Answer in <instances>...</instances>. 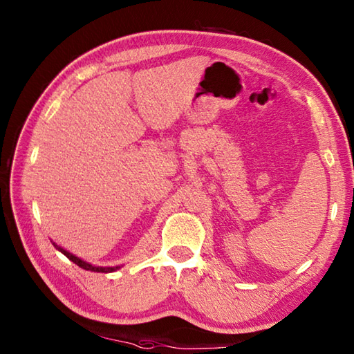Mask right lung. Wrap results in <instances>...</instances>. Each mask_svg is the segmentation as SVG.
Here are the masks:
<instances>
[{"mask_svg": "<svg viewBox=\"0 0 354 354\" xmlns=\"http://www.w3.org/2000/svg\"><path fill=\"white\" fill-rule=\"evenodd\" d=\"M53 245H55V248L57 251H61L65 257H68L73 263H76L77 266H80L82 269H85V270H91V272H114V270H117V269H120V266H112V268H103V266H94V265H91V263H88V261H85V260H82V259H79V257H76V255L74 254H71L70 251H66V250H64L62 246H59L57 243H55V242H51Z\"/></svg>", "mask_w": 354, "mask_h": 354, "instance_id": "obj_1", "label": "right lung"}]
</instances>
